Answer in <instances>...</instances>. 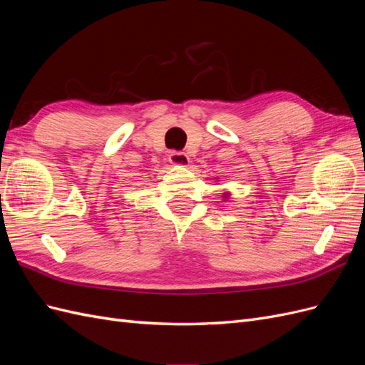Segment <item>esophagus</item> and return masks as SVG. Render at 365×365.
Masks as SVG:
<instances>
[{
    "instance_id": "obj_1",
    "label": "esophagus",
    "mask_w": 365,
    "mask_h": 365,
    "mask_svg": "<svg viewBox=\"0 0 365 365\" xmlns=\"http://www.w3.org/2000/svg\"><path fill=\"white\" fill-rule=\"evenodd\" d=\"M169 161H170L173 165H187V164L190 163V158L187 157L184 152L172 150L170 155H169Z\"/></svg>"
}]
</instances>
